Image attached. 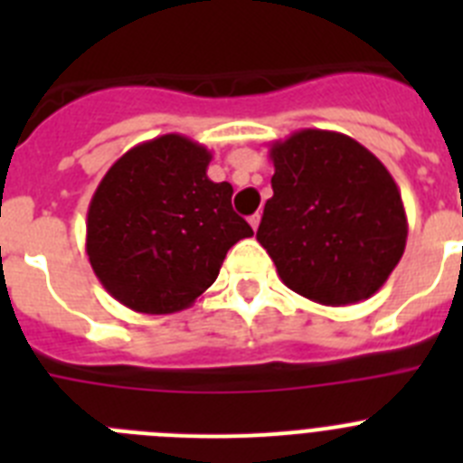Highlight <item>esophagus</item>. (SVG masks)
Returning a JSON list of instances; mask_svg holds the SVG:
<instances>
[{
  "label": "esophagus",
  "mask_w": 463,
  "mask_h": 463,
  "mask_svg": "<svg viewBox=\"0 0 463 463\" xmlns=\"http://www.w3.org/2000/svg\"><path fill=\"white\" fill-rule=\"evenodd\" d=\"M260 220H261L260 213H255V215H250V227L255 229V232H257V227H260Z\"/></svg>",
  "instance_id": "1"
}]
</instances>
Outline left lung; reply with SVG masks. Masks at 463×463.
Instances as JSON below:
<instances>
[{"label": "left lung", "mask_w": 463, "mask_h": 463, "mask_svg": "<svg viewBox=\"0 0 463 463\" xmlns=\"http://www.w3.org/2000/svg\"><path fill=\"white\" fill-rule=\"evenodd\" d=\"M273 196L257 241L292 292L322 306L373 297L406 250L408 220L384 165L329 129H298L269 148Z\"/></svg>", "instance_id": "left-lung-1"}]
</instances>
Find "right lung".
Listing matches in <instances>:
<instances>
[{
  "mask_svg": "<svg viewBox=\"0 0 463 463\" xmlns=\"http://www.w3.org/2000/svg\"><path fill=\"white\" fill-rule=\"evenodd\" d=\"M211 157L202 143L162 134L127 150L94 190L85 252L127 308H190L215 282L229 248L252 236L232 208L234 187L206 175Z\"/></svg>",
  "mask_w": 463,
  "mask_h": 463,
  "instance_id": "right-lung-1",
  "label": "right lung"
}]
</instances>
